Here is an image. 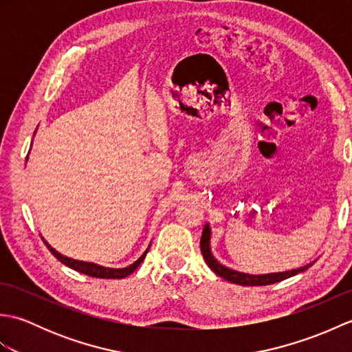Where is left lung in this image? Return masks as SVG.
Segmentation results:
<instances>
[{"instance_id": "obj_1", "label": "left lung", "mask_w": 352, "mask_h": 352, "mask_svg": "<svg viewBox=\"0 0 352 352\" xmlns=\"http://www.w3.org/2000/svg\"><path fill=\"white\" fill-rule=\"evenodd\" d=\"M210 237H212V230L208 223L204 226L203 230V236H201V252H203V257L206 260V263L208 265V267L212 269V271L221 276V278L227 280L230 283H234V284H241V286H267V284H274V283H280L286 278H290V276H294L300 272L307 271V269L315 263V261H311V263L301 266L298 269H292V271H284V272H272V274H258V275H252V274H243V272H237L234 269H230L227 266L221 265L218 260L213 257L212 250H210Z\"/></svg>"}]
</instances>
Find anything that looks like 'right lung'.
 <instances>
[{
    "instance_id": "1",
    "label": "right lung",
    "mask_w": 352,
    "mask_h": 352,
    "mask_svg": "<svg viewBox=\"0 0 352 352\" xmlns=\"http://www.w3.org/2000/svg\"><path fill=\"white\" fill-rule=\"evenodd\" d=\"M27 159H28V155H27ZM42 241H43L45 245H47V248L51 251L52 256H54L58 261H62L65 266H68V267L74 269V271H77V272L86 274L89 276H95V278H125L126 275H130V274L136 271L139 265L142 263V261H144L146 252L149 250V246H151V243H149V246L145 250V252L142 254V256L136 261H134V263H131L130 266H126V267H104V266H100L96 263H91V261L74 260V258H69L66 256H62V254L52 248V246L47 241H45L43 237H42Z\"/></svg>"
}]
</instances>
